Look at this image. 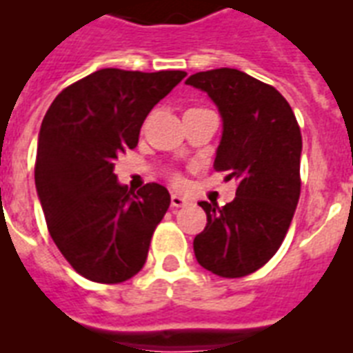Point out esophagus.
Segmentation results:
<instances>
[{
  "mask_svg": "<svg viewBox=\"0 0 353 353\" xmlns=\"http://www.w3.org/2000/svg\"><path fill=\"white\" fill-rule=\"evenodd\" d=\"M188 204H190V201L184 199V196L171 195V206L173 208H182V206H188Z\"/></svg>",
  "mask_w": 353,
  "mask_h": 353,
  "instance_id": "obj_1",
  "label": "esophagus"
}]
</instances>
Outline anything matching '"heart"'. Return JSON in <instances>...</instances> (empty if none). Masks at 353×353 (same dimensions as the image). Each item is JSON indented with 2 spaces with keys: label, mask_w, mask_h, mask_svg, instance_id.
I'll list each match as a JSON object with an SVG mask.
<instances>
[{
  "label": "heart",
  "mask_w": 353,
  "mask_h": 353,
  "mask_svg": "<svg viewBox=\"0 0 353 353\" xmlns=\"http://www.w3.org/2000/svg\"><path fill=\"white\" fill-rule=\"evenodd\" d=\"M173 182L174 184H182V179H180L179 174H173Z\"/></svg>",
  "instance_id": "heart-1"
}]
</instances>
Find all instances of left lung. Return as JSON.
I'll list each match as a JSON object with an SVG mask.
<instances>
[{
    "mask_svg": "<svg viewBox=\"0 0 353 353\" xmlns=\"http://www.w3.org/2000/svg\"><path fill=\"white\" fill-rule=\"evenodd\" d=\"M223 117L214 168L237 182L225 206L201 201L206 226L193 239L196 261L223 278L263 267L280 248L300 196L302 134L285 97L232 68L191 75Z\"/></svg>",
    "mask_w": 353,
    "mask_h": 353,
    "instance_id": "8db88e82",
    "label": "left lung"
}]
</instances>
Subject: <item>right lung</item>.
Segmentation results:
<instances>
[{"instance_id": "obj_1", "label": "right lung", "mask_w": 353, "mask_h": 353, "mask_svg": "<svg viewBox=\"0 0 353 353\" xmlns=\"http://www.w3.org/2000/svg\"><path fill=\"white\" fill-rule=\"evenodd\" d=\"M185 72L105 68L60 92L38 134L34 184L48 230L73 269L97 283H119L145 265L169 191L138 193L117 182L114 162L138 145L147 114Z\"/></svg>"}]
</instances>
